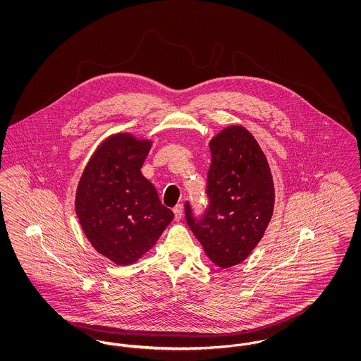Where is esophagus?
Instances as JSON below:
<instances>
[{
	"instance_id": "1",
	"label": "esophagus",
	"mask_w": 361,
	"mask_h": 361,
	"mask_svg": "<svg viewBox=\"0 0 361 361\" xmlns=\"http://www.w3.org/2000/svg\"><path fill=\"white\" fill-rule=\"evenodd\" d=\"M173 214H174V219L176 221H180L181 216H183V206L181 204H177V206L173 208Z\"/></svg>"
}]
</instances>
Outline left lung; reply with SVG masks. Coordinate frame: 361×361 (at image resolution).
<instances>
[{"instance_id":"8db88e82","label":"left lung","mask_w":361,"mask_h":361,"mask_svg":"<svg viewBox=\"0 0 361 361\" xmlns=\"http://www.w3.org/2000/svg\"><path fill=\"white\" fill-rule=\"evenodd\" d=\"M206 209L185 202V219L208 258L221 268L240 264L264 235L275 188L265 154L243 127L231 126L209 142Z\"/></svg>"}]
</instances>
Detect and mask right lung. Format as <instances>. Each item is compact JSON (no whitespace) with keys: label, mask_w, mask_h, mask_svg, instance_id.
I'll use <instances>...</instances> for the list:
<instances>
[{"label":"right lung","mask_w":361,"mask_h":361,"mask_svg":"<svg viewBox=\"0 0 361 361\" xmlns=\"http://www.w3.org/2000/svg\"><path fill=\"white\" fill-rule=\"evenodd\" d=\"M152 147L130 134L108 137L86 165L75 212L94 249L119 265L135 262L172 222L140 168Z\"/></svg>","instance_id":"right-lung-1"}]
</instances>
